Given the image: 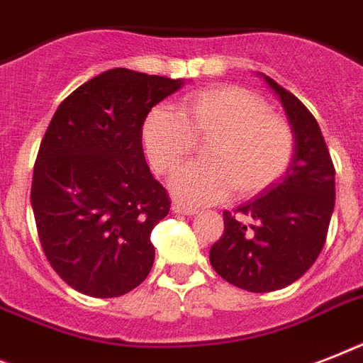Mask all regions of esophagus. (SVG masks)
<instances>
[{
	"label": "esophagus",
	"mask_w": 363,
	"mask_h": 363,
	"mask_svg": "<svg viewBox=\"0 0 363 363\" xmlns=\"http://www.w3.org/2000/svg\"><path fill=\"white\" fill-rule=\"evenodd\" d=\"M173 211H175V213H179V215H186V216L198 215V211L192 209V207H188V205H182V203L173 205Z\"/></svg>",
	"instance_id": "obj_1"
}]
</instances>
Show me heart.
I'll return each mask as SVG.
<instances>
[{
	"label": "heart",
	"mask_w": 363,
	"mask_h": 363,
	"mask_svg": "<svg viewBox=\"0 0 363 363\" xmlns=\"http://www.w3.org/2000/svg\"><path fill=\"white\" fill-rule=\"evenodd\" d=\"M207 139L209 164H190L171 179V192L184 203H215L233 188L241 198L265 192L286 173L296 145L290 124L239 86L190 92L179 113L154 107L141 125L143 150L160 175H171L196 141Z\"/></svg>",
	"instance_id": "heart-1"
}]
</instances>
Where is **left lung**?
<instances>
[{
	"label": "left lung",
	"instance_id": "8db88e82",
	"mask_svg": "<svg viewBox=\"0 0 363 363\" xmlns=\"http://www.w3.org/2000/svg\"><path fill=\"white\" fill-rule=\"evenodd\" d=\"M262 77L284 107L294 158L273 186L233 213L224 211V233L209 252L213 269L248 292H273L298 281L318 258L335 207V167L320 125L292 92Z\"/></svg>",
	"mask_w": 363,
	"mask_h": 363
}]
</instances>
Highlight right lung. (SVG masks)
Segmentation results:
<instances>
[{"label":"right lung","instance_id":"obj_1","mask_svg":"<svg viewBox=\"0 0 363 363\" xmlns=\"http://www.w3.org/2000/svg\"><path fill=\"white\" fill-rule=\"evenodd\" d=\"M182 84L116 67L54 113L33 167L31 207L43 252L77 292L118 298L152 269L150 233L171 201L148 169L141 125Z\"/></svg>","mask_w":363,"mask_h":363}]
</instances>
